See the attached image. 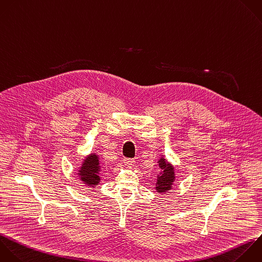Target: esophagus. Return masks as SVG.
<instances>
[{
  "mask_svg": "<svg viewBox=\"0 0 262 262\" xmlns=\"http://www.w3.org/2000/svg\"><path fill=\"white\" fill-rule=\"evenodd\" d=\"M123 163H124V165H126L127 167H132V166L134 165L135 161H134L133 159H127V158H125V159L123 160Z\"/></svg>",
  "mask_w": 262,
  "mask_h": 262,
  "instance_id": "esophagus-1",
  "label": "esophagus"
}]
</instances>
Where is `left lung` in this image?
<instances>
[{"mask_svg":"<svg viewBox=\"0 0 262 262\" xmlns=\"http://www.w3.org/2000/svg\"><path fill=\"white\" fill-rule=\"evenodd\" d=\"M158 163L162 172L157 177L158 179L156 183V190L163 194L164 192L172 189L173 182L175 181V172L174 167L168 163L164 157H162Z\"/></svg>","mask_w":262,"mask_h":262,"instance_id":"left-lung-1","label":"left lung"}]
</instances>
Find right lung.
Here are the masks:
<instances>
[{
  "mask_svg": "<svg viewBox=\"0 0 262 262\" xmlns=\"http://www.w3.org/2000/svg\"><path fill=\"white\" fill-rule=\"evenodd\" d=\"M100 168L101 166L99 164L98 156L96 154H91L83 161L78 175L86 185L94 187L100 182Z\"/></svg>",
  "mask_w": 262,
  "mask_h": 262,
  "instance_id": "1",
  "label": "right lung"
}]
</instances>
